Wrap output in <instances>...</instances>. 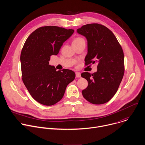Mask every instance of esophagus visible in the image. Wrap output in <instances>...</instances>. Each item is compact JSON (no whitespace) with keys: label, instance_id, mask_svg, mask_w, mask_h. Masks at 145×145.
Here are the masks:
<instances>
[{"label":"esophagus","instance_id":"obj_1","mask_svg":"<svg viewBox=\"0 0 145 145\" xmlns=\"http://www.w3.org/2000/svg\"><path fill=\"white\" fill-rule=\"evenodd\" d=\"M76 77L77 78L81 77V73L80 72H76Z\"/></svg>","mask_w":145,"mask_h":145}]
</instances>
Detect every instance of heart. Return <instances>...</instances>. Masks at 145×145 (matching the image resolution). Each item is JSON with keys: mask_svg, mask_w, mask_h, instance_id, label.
Instances as JSON below:
<instances>
[{"mask_svg": "<svg viewBox=\"0 0 145 145\" xmlns=\"http://www.w3.org/2000/svg\"><path fill=\"white\" fill-rule=\"evenodd\" d=\"M82 41H85L82 38V37H77L76 38H75L73 42H72V44H76V43H79L80 42H82Z\"/></svg>", "mask_w": 145, "mask_h": 145, "instance_id": "heart-1", "label": "heart"}]
</instances>
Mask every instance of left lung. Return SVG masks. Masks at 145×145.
Segmentation results:
<instances>
[{"instance_id": "obj_1", "label": "left lung", "mask_w": 145, "mask_h": 145, "mask_svg": "<svg viewBox=\"0 0 145 145\" xmlns=\"http://www.w3.org/2000/svg\"><path fill=\"white\" fill-rule=\"evenodd\" d=\"M88 42L85 65L97 64V71L86 72L81 76L88 82L82 91L83 97L93 104H103L112 99L117 92L124 74V55L113 33L97 23L88 24L77 29Z\"/></svg>"}]
</instances>
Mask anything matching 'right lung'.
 Masks as SVG:
<instances>
[{
  "instance_id": "obj_1",
  "label": "right lung",
  "mask_w": 145,
  "mask_h": 145,
  "mask_svg": "<svg viewBox=\"0 0 145 145\" xmlns=\"http://www.w3.org/2000/svg\"><path fill=\"white\" fill-rule=\"evenodd\" d=\"M74 30L45 26L34 31L26 40L20 55L22 80L34 100L53 105L63 97L67 85L75 78L69 69L56 71L49 65L50 57L57 55Z\"/></svg>"
}]
</instances>
